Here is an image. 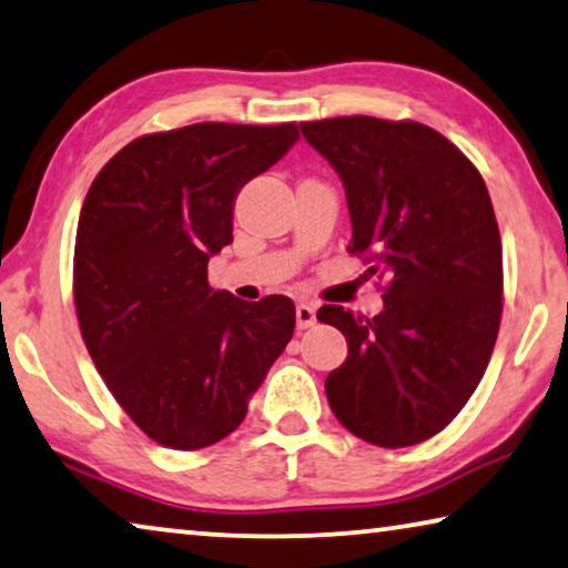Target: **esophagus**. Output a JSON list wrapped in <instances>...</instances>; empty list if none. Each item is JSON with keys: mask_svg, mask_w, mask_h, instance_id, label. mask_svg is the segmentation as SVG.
<instances>
[{"mask_svg": "<svg viewBox=\"0 0 568 568\" xmlns=\"http://www.w3.org/2000/svg\"><path fill=\"white\" fill-rule=\"evenodd\" d=\"M295 323H298L301 331L311 328L313 323H316V305H313V303H298V305H295Z\"/></svg>", "mask_w": 568, "mask_h": 568, "instance_id": "1", "label": "esophagus"}]
</instances>
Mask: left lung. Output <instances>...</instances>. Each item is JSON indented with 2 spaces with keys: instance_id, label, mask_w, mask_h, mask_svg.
Wrapping results in <instances>:
<instances>
[{
  "instance_id": "left-lung-1",
  "label": "left lung",
  "mask_w": 568,
  "mask_h": 568,
  "mask_svg": "<svg viewBox=\"0 0 568 568\" xmlns=\"http://www.w3.org/2000/svg\"><path fill=\"white\" fill-rule=\"evenodd\" d=\"M301 131L344 182L348 252L386 281L379 316L318 311L348 344L328 404L366 443H425L470 399L498 338L503 247L488 186L425 123L341 115Z\"/></svg>"
}]
</instances>
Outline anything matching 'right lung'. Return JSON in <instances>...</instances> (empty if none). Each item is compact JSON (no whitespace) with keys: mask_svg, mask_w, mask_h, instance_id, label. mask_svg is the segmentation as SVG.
<instances>
[{"mask_svg":"<svg viewBox=\"0 0 568 568\" xmlns=\"http://www.w3.org/2000/svg\"><path fill=\"white\" fill-rule=\"evenodd\" d=\"M295 141V123L149 133L88 189L73 260L80 333L115 402L159 445L202 449L235 432L293 336L291 298L214 291L206 263L232 242L240 189Z\"/></svg>","mask_w":568,"mask_h":568,"instance_id":"right-lung-1","label":"right lung"}]
</instances>
